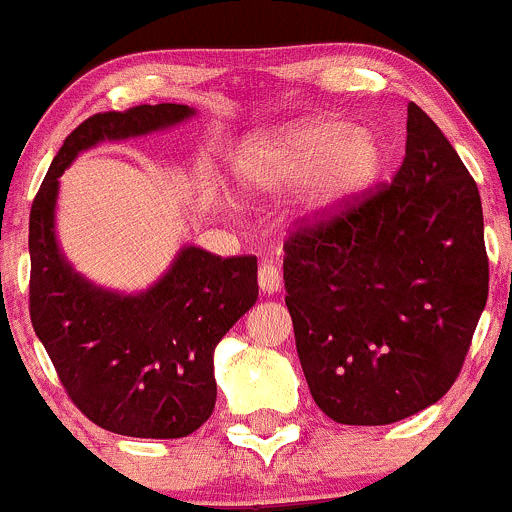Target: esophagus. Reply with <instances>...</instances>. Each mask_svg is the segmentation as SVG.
<instances>
[{"label": "esophagus", "mask_w": 512, "mask_h": 512, "mask_svg": "<svg viewBox=\"0 0 512 512\" xmlns=\"http://www.w3.org/2000/svg\"><path fill=\"white\" fill-rule=\"evenodd\" d=\"M258 286H261L263 293L273 295L283 288V276L281 268L271 261H263L261 268H258Z\"/></svg>", "instance_id": "1"}]
</instances>
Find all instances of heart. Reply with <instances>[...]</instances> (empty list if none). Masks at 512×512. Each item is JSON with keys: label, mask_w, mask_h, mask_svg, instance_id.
Returning <instances> with one entry per match:
<instances>
[{"label": "heart", "mask_w": 512, "mask_h": 512, "mask_svg": "<svg viewBox=\"0 0 512 512\" xmlns=\"http://www.w3.org/2000/svg\"><path fill=\"white\" fill-rule=\"evenodd\" d=\"M382 162L372 133L345 120L315 118L249 142L236 157L234 175L251 197L305 184V212L328 217L372 187Z\"/></svg>", "instance_id": "obj_1"}]
</instances>
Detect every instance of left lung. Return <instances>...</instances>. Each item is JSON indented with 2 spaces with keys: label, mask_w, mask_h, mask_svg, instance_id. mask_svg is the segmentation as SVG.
<instances>
[{
  "label": "left lung",
  "mask_w": 512,
  "mask_h": 512,
  "mask_svg": "<svg viewBox=\"0 0 512 512\" xmlns=\"http://www.w3.org/2000/svg\"><path fill=\"white\" fill-rule=\"evenodd\" d=\"M283 249L295 350L330 419L392 424L449 392L486 308L488 254L476 179L419 105L392 182L300 219Z\"/></svg>",
  "instance_id": "left-lung-1"
}]
</instances>
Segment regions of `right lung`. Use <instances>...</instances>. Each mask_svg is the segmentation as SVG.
Instances as JSON below:
<instances>
[{"mask_svg": "<svg viewBox=\"0 0 512 512\" xmlns=\"http://www.w3.org/2000/svg\"><path fill=\"white\" fill-rule=\"evenodd\" d=\"M179 103L133 105L83 120L51 162L29 214V315L68 399L93 424L135 439H179L214 412V347L256 303V256L187 246L147 293L100 291L71 271L54 239L59 177L100 140L189 118Z\"/></svg>", "mask_w": 512, "mask_h": 512, "instance_id": "obj_1", "label": "right lung"}]
</instances>
